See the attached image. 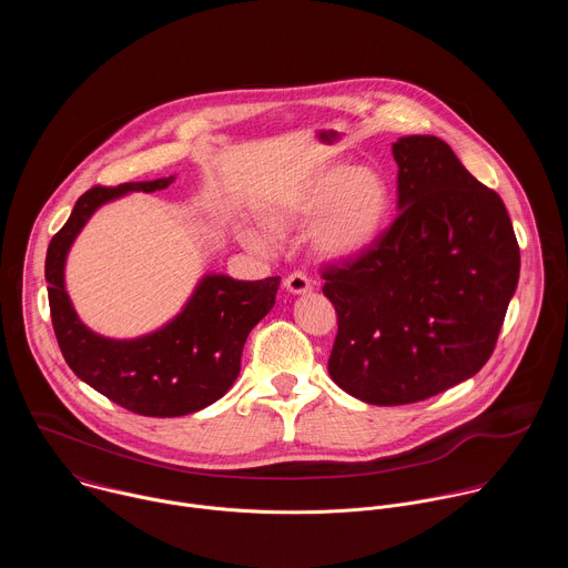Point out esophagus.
Segmentation results:
<instances>
[{
	"label": "esophagus",
	"instance_id": "1",
	"mask_svg": "<svg viewBox=\"0 0 568 568\" xmlns=\"http://www.w3.org/2000/svg\"><path fill=\"white\" fill-rule=\"evenodd\" d=\"M285 290L290 294H305V292L312 290V285H310V278L303 272H294L285 278Z\"/></svg>",
	"mask_w": 568,
	"mask_h": 568
}]
</instances>
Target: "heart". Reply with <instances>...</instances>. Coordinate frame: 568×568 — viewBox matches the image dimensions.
<instances>
[{"instance_id": "heart-1", "label": "heart", "mask_w": 568, "mask_h": 568, "mask_svg": "<svg viewBox=\"0 0 568 568\" xmlns=\"http://www.w3.org/2000/svg\"><path fill=\"white\" fill-rule=\"evenodd\" d=\"M393 206L386 175L373 166L335 164L316 173L298 191L265 211L263 226H242V245L254 254H274L276 235L310 231L312 250L331 263H351L375 247Z\"/></svg>"}]
</instances>
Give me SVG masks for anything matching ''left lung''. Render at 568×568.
Segmentation results:
<instances>
[{"label":"left lung","instance_id":"1","mask_svg":"<svg viewBox=\"0 0 568 568\" xmlns=\"http://www.w3.org/2000/svg\"><path fill=\"white\" fill-rule=\"evenodd\" d=\"M397 217L364 256L323 272L339 318L328 371L390 407L443 393L490 359L519 281L504 200L438 136L393 143Z\"/></svg>","mask_w":568,"mask_h":568}]
</instances>
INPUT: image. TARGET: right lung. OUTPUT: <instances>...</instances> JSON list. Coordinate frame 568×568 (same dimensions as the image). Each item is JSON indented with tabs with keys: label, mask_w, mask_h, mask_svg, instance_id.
Listing matches in <instances>:
<instances>
[{
	"label": "right lung",
	"mask_w": 568,
	"mask_h": 568,
	"mask_svg": "<svg viewBox=\"0 0 568 568\" xmlns=\"http://www.w3.org/2000/svg\"><path fill=\"white\" fill-rule=\"evenodd\" d=\"M175 175L90 189L51 237L44 263L49 307L58 346L69 368L101 395L139 416L175 418L217 402L240 373V357L256 323L274 307L278 276L235 281L204 274L182 310L152 333L114 339L80 321L64 285V265L90 217L130 193L164 191Z\"/></svg>",
	"instance_id": "1"
}]
</instances>
